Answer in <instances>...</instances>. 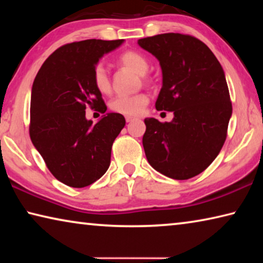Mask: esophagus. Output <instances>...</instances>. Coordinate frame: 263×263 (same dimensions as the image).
<instances>
[{
    "label": "esophagus",
    "instance_id": "esophagus-1",
    "mask_svg": "<svg viewBox=\"0 0 263 263\" xmlns=\"http://www.w3.org/2000/svg\"><path fill=\"white\" fill-rule=\"evenodd\" d=\"M135 117H131V116H126L125 117V121L127 122V123H130V122H132V121H135Z\"/></svg>",
    "mask_w": 263,
    "mask_h": 263
}]
</instances>
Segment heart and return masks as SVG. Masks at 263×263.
<instances>
[{
  "label": "heart",
  "instance_id": "heart-1",
  "mask_svg": "<svg viewBox=\"0 0 263 263\" xmlns=\"http://www.w3.org/2000/svg\"><path fill=\"white\" fill-rule=\"evenodd\" d=\"M119 65L130 68L138 75L145 77L149 69V61L144 54L137 51H126L118 58ZM92 81L97 90L102 94H108L111 89V82L108 73L102 65H97L92 72ZM148 104V96L146 94L119 95L114 97L110 102V109L115 112L125 116H138L144 112Z\"/></svg>",
  "mask_w": 263,
  "mask_h": 263
}]
</instances>
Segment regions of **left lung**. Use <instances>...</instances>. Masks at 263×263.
<instances>
[{
	"label": "left lung",
	"mask_w": 263,
	"mask_h": 263,
	"mask_svg": "<svg viewBox=\"0 0 263 263\" xmlns=\"http://www.w3.org/2000/svg\"><path fill=\"white\" fill-rule=\"evenodd\" d=\"M138 45L161 67L155 108L174 114L169 123L145 118L146 158L164 176L191 179L210 166L226 139L232 104L224 69L210 48L191 35L157 34Z\"/></svg>",
	"instance_id": "1"
}]
</instances>
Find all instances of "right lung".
<instances>
[{
	"label": "right lung",
	"instance_id": "obj_1",
	"mask_svg": "<svg viewBox=\"0 0 263 263\" xmlns=\"http://www.w3.org/2000/svg\"><path fill=\"white\" fill-rule=\"evenodd\" d=\"M123 43L124 39H87L67 44L53 52L35 75L31 91V141L53 176L66 185H90L110 166L111 147L125 126V118L108 112L92 124L86 118V108L106 111L92 72L102 57Z\"/></svg>",
	"mask_w": 263,
	"mask_h": 263
}]
</instances>
